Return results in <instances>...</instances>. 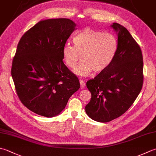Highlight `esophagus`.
<instances>
[{"label": "esophagus", "mask_w": 156, "mask_h": 156, "mask_svg": "<svg viewBox=\"0 0 156 156\" xmlns=\"http://www.w3.org/2000/svg\"><path fill=\"white\" fill-rule=\"evenodd\" d=\"M80 87H82V88H84L85 87H86V84H85V82H84V81L82 80H80Z\"/></svg>", "instance_id": "1"}]
</instances>
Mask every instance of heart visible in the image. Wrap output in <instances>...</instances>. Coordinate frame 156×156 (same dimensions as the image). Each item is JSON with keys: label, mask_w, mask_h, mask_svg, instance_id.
I'll return each instance as SVG.
<instances>
[{"label": "heart", "mask_w": 156, "mask_h": 156, "mask_svg": "<svg viewBox=\"0 0 156 156\" xmlns=\"http://www.w3.org/2000/svg\"><path fill=\"white\" fill-rule=\"evenodd\" d=\"M74 46L66 44L63 57L66 65L74 69L81 58L82 62L74 70L76 74L87 76L94 70L101 72L114 62L118 49L117 37L111 32H103L86 27L73 38Z\"/></svg>", "instance_id": "1"}]
</instances>
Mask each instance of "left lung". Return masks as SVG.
I'll return each mask as SVG.
<instances>
[{"label": "left lung", "instance_id": "left-lung-1", "mask_svg": "<svg viewBox=\"0 0 156 156\" xmlns=\"http://www.w3.org/2000/svg\"><path fill=\"white\" fill-rule=\"evenodd\" d=\"M111 27L118 34L116 56L108 68L87 82L91 99L85 111L99 122H108L124 114L138 97L143 83L139 45L126 27L117 23Z\"/></svg>", "mask_w": 156, "mask_h": 156}]
</instances>
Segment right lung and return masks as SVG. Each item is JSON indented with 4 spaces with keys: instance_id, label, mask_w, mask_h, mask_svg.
Listing matches in <instances>:
<instances>
[{
    "instance_id": "add662e5",
    "label": "right lung",
    "mask_w": 156,
    "mask_h": 156,
    "mask_svg": "<svg viewBox=\"0 0 156 156\" xmlns=\"http://www.w3.org/2000/svg\"><path fill=\"white\" fill-rule=\"evenodd\" d=\"M76 26L66 18L40 21L17 44L11 76L21 102L36 114H59L80 87L63 62V48Z\"/></svg>"
}]
</instances>
